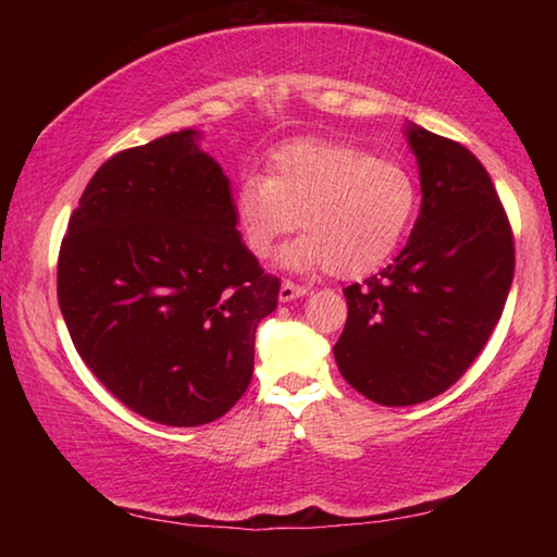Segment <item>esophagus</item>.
<instances>
[{"mask_svg":"<svg viewBox=\"0 0 557 557\" xmlns=\"http://www.w3.org/2000/svg\"><path fill=\"white\" fill-rule=\"evenodd\" d=\"M307 287L305 285H297V282H289V280H285L280 285V301H292V299H299V297H305L307 295Z\"/></svg>","mask_w":557,"mask_h":557,"instance_id":"obj_1","label":"esophagus"}]
</instances>
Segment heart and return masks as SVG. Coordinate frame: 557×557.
<instances>
[{
	"label": "heart",
	"mask_w": 557,
	"mask_h": 557,
	"mask_svg": "<svg viewBox=\"0 0 557 557\" xmlns=\"http://www.w3.org/2000/svg\"><path fill=\"white\" fill-rule=\"evenodd\" d=\"M414 203V182L398 162L354 145L301 139L270 159L268 176L245 178L235 213L256 258H268L299 223L305 235L282 250V265L361 277L393 256Z\"/></svg>",
	"instance_id": "b5f03b06"
}]
</instances>
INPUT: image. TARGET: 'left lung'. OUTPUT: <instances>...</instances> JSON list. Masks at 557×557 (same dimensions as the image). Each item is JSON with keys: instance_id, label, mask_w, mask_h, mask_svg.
I'll return each instance as SVG.
<instances>
[{"instance_id": "left-lung-1", "label": "left lung", "mask_w": 557, "mask_h": 557, "mask_svg": "<svg viewBox=\"0 0 557 557\" xmlns=\"http://www.w3.org/2000/svg\"><path fill=\"white\" fill-rule=\"evenodd\" d=\"M420 215L381 275L344 289L348 317L334 346L346 383L388 408L455 385L482 354L511 289L516 248L484 164L455 139L408 127Z\"/></svg>"}]
</instances>
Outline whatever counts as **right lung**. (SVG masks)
I'll return each mask as SVG.
<instances>
[{
    "mask_svg": "<svg viewBox=\"0 0 557 557\" xmlns=\"http://www.w3.org/2000/svg\"><path fill=\"white\" fill-rule=\"evenodd\" d=\"M196 139L182 129L110 157L59 252L75 351L122 405L172 428L240 400L280 295L235 228L228 176Z\"/></svg>",
    "mask_w": 557,
    "mask_h": 557,
    "instance_id": "add662e5",
    "label": "right lung"
}]
</instances>
